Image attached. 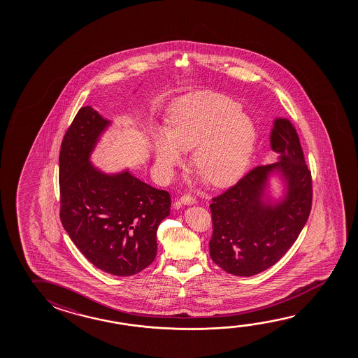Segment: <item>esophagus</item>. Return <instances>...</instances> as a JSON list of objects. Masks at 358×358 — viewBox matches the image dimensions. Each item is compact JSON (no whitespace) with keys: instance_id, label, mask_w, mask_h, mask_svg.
<instances>
[{"instance_id":"obj_1","label":"esophagus","mask_w":358,"mask_h":358,"mask_svg":"<svg viewBox=\"0 0 358 358\" xmlns=\"http://www.w3.org/2000/svg\"><path fill=\"white\" fill-rule=\"evenodd\" d=\"M181 202L183 205H194L196 203V199L191 194H183L181 197Z\"/></svg>"}]
</instances>
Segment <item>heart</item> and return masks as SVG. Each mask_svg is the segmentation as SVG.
Here are the masks:
<instances>
[{
	"label": "heart",
	"mask_w": 358,
	"mask_h": 358,
	"mask_svg": "<svg viewBox=\"0 0 358 358\" xmlns=\"http://www.w3.org/2000/svg\"><path fill=\"white\" fill-rule=\"evenodd\" d=\"M256 140L251 118L238 102L217 94H191L171 108L164 131L153 136L152 151L162 175L171 177L194 148V164L213 186L223 187L246 170Z\"/></svg>",
	"instance_id": "b5f03b06"
}]
</instances>
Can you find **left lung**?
Listing matches in <instances>:
<instances>
[{
  "label": "left lung",
  "mask_w": 358,
  "mask_h": 358,
  "mask_svg": "<svg viewBox=\"0 0 358 358\" xmlns=\"http://www.w3.org/2000/svg\"><path fill=\"white\" fill-rule=\"evenodd\" d=\"M278 162L258 166L235 186L212 199V261L231 275H257L280 261L297 240L310 216L312 178L297 131L275 118L270 135ZM277 174L285 185L281 199L266 194Z\"/></svg>",
  "instance_id": "1"
}]
</instances>
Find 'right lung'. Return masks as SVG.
<instances>
[{"mask_svg":"<svg viewBox=\"0 0 358 358\" xmlns=\"http://www.w3.org/2000/svg\"><path fill=\"white\" fill-rule=\"evenodd\" d=\"M111 124L91 106L80 108L59 151V218L72 242L107 273L132 275L152 264L156 234L170 215V194L129 170L105 173L91 153Z\"/></svg>","mask_w":358,"mask_h":358,"instance_id":"1","label":"right lung"}]
</instances>
